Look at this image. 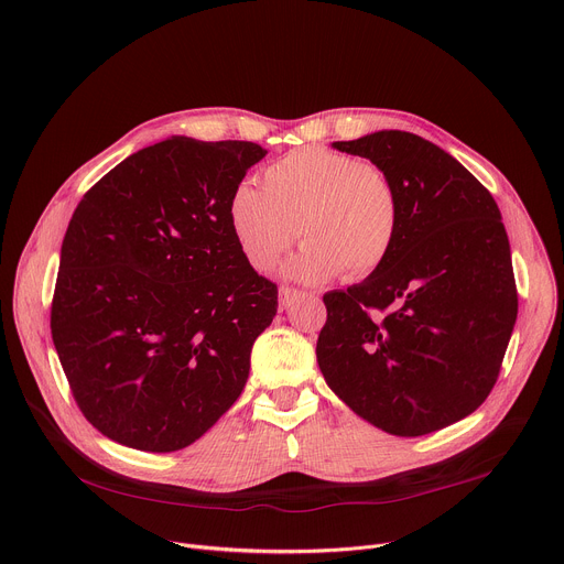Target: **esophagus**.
Here are the masks:
<instances>
[{"instance_id": "1", "label": "esophagus", "mask_w": 564, "mask_h": 564, "mask_svg": "<svg viewBox=\"0 0 564 564\" xmlns=\"http://www.w3.org/2000/svg\"><path fill=\"white\" fill-rule=\"evenodd\" d=\"M299 296H301V292H299L296 288L281 285V290H279V305L285 310V307H290Z\"/></svg>"}]
</instances>
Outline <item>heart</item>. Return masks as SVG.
Segmentation results:
<instances>
[{"label":"heart","mask_w":564,"mask_h":564,"mask_svg":"<svg viewBox=\"0 0 564 564\" xmlns=\"http://www.w3.org/2000/svg\"><path fill=\"white\" fill-rule=\"evenodd\" d=\"M243 259L270 272L301 236L303 250L285 272L305 283L337 276L364 281L390 259L401 200L392 176L350 153L301 147L263 172V189L240 185L227 205Z\"/></svg>","instance_id":"1"}]
</instances>
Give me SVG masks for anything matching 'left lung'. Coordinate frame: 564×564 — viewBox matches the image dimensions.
<instances>
[{"label":"left lung","mask_w":564,"mask_h":564,"mask_svg":"<svg viewBox=\"0 0 564 564\" xmlns=\"http://www.w3.org/2000/svg\"><path fill=\"white\" fill-rule=\"evenodd\" d=\"M383 167L401 200L386 265L324 294L316 361L372 426L417 437L470 415L494 390L518 316L500 209L466 167L409 131L335 142Z\"/></svg>","instance_id":"8db88e82"}]
</instances>
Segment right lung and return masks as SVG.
<instances>
[{
  "label": "right lung",
  "instance_id": "1",
  "mask_svg": "<svg viewBox=\"0 0 564 564\" xmlns=\"http://www.w3.org/2000/svg\"><path fill=\"white\" fill-rule=\"evenodd\" d=\"M265 153L174 135L122 160L73 212L51 335L77 409L109 440L185 448L243 392L279 290L240 254L227 205Z\"/></svg>",
  "mask_w": 564,
  "mask_h": 564
}]
</instances>
